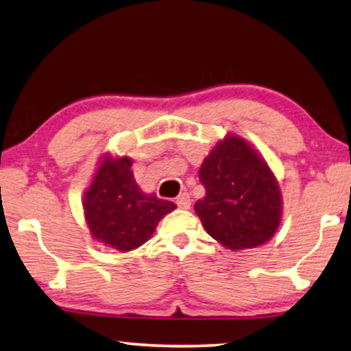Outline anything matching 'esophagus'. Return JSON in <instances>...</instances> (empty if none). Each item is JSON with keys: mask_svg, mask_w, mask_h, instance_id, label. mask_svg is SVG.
<instances>
[{"mask_svg": "<svg viewBox=\"0 0 351 351\" xmlns=\"http://www.w3.org/2000/svg\"><path fill=\"white\" fill-rule=\"evenodd\" d=\"M176 205H178V208H181V209H189L191 208V197H189V193H181V195H178V198H176Z\"/></svg>", "mask_w": 351, "mask_h": 351, "instance_id": "esophagus-1", "label": "esophagus"}]
</instances>
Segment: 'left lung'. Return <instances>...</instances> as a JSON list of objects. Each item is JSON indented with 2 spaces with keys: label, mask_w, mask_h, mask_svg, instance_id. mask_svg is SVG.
<instances>
[{
  "label": "left lung",
  "mask_w": 351,
  "mask_h": 351,
  "mask_svg": "<svg viewBox=\"0 0 351 351\" xmlns=\"http://www.w3.org/2000/svg\"><path fill=\"white\" fill-rule=\"evenodd\" d=\"M205 197L195 203L209 237L232 250L268 243L282 219L279 182L247 140L228 134L198 171Z\"/></svg>",
  "instance_id": "1"
}]
</instances>
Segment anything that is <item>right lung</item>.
<instances>
[{
    "label": "right lung",
    "mask_w": 351,
    "mask_h": 351,
    "mask_svg": "<svg viewBox=\"0 0 351 351\" xmlns=\"http://www.w3.org/2000/svg\"><path fill=\"white\" fill-rule=\"evenodd\" d=\"M132 159L106 153L83 195V211L93 239L106 247L129 252L153 237L173 202L145 193L134 178Z\"/></svg>",
    "instance_id": "1"
}]
</instances>
